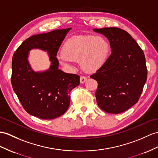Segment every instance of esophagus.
I'll return each mask as SVG.
<instances>
[{
	"instance_id": "1",
	"label": "esophagus",
	"mask_w": 158,
	"mask_h": 158,
	"mask_svg": "<svg viewBox=\"0 0 158 158\" xmlns=\"http://www.w3.org/2000/svg\"><path fill=\"white\" fill-rule=\"evenodd\" d=\"M87 80V78L86 76H80V83H84Z\"/></svg>"
}]
</instances>
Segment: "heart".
<instances>
[{
    "mask_svg": "<svg viewBox=\"0 0 158 158\" xmlns=\"http://www.w3.org/2000/svg\"><path fill=\"white\" fill-rule=\"evenodd\" d=\"M110 50L109 41L102 36L78 35L68 39L64 44L60 60L64 65L80 60L82 68L86 72H94L108 58Z\"/></svg>",
    "mask_w": 158,
    "mask_h": 158,
    "instance_id": "obj_1",
    "label": "heart"
}]
</instances>
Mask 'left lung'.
Masks as SVG:
<instances>
[{"label":"left lung","instance_id":"8db88e82","mask_svg":"<svg viewBox=\"0 0 158 158\" xmlns=\"http://www.w3.org/2000/svg\"><path fill=\"white\" fill-rule=\"evenodd\" d=\"M110 42L111 54L102 66L90 76L97 80L95 97L106 113H121L139 101L147 80L143 50L125 30L117 27L94 29Z\"/></svg>","mask_w":158,"mask_h":158}]
</instances>
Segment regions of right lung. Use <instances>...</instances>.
I'll return each mask as SVG.
<instances>
[{
    "mask_svg": "<svg viewBox=\"0 0 158 158\" xmlns=\"http://www.w3.org/2000/svg\"><path fill=\"white\" fill-rule=\"evenodd\" d=\"M71 28L35 35L25 40L12 59L11 84L19 101L29 114L42 119H53L66 113L70 103V91L80 84V76L58 69L56 56ZM48 51L52 64L49 70L34 72L27 60L32 48Z\"/></svg>",
    "mask_w": 158,
    "mask_h": 158,
    "instance_id": "add662e5",
    "label": "right lung"
}]
</instances>
